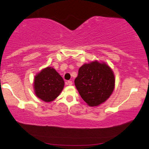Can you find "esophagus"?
<instances>
[{"label": "esophagus", "mask_w": 149, "mask_h": 149, "mask_svg": "<svg viewBox=\"0 0 149 149\" xmlns=\"http://www.w3.org/2000/svg\"><path fill=\"white\" fill-rule=\"evenodd\" d=\"M66 84L68 85H72V81H68L66 82Z\"/></svg>", "instance_id": "1"}]
</instances>
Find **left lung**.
Returning <instances> with one entry per match:
<instances>
[{
	"mask_svg": "<svg viewBox=\"0 0 149 149\" xmlns=\"http://www.w3.org/2000/svg\"><path fill=\"white\" fill-rule=\"evenodd\" d=\"M115 81L111 68L104 63L95 61L80 67L74 83L83 100L90 107H96L110 97Z\"/></svg>",
	"mask_w": 149,
	"mask_h": 149,
	"instance_id": "1",
	"label": "left lung"
}]
</instances>
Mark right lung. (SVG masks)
Masks as SVG:
<instances>
[{
  "label": "right lung",
  "instance_id": "right-lung-1",
  "mask_svg": "<svg viewBox=\"0 0 149 149\" xmlns=\"http://www.w3.org/2000/svg\"><path fill=\"white\" fill-rule=\"evenodd\" d=\"M64 86V79L52 67L43 69L34 78V87L36 96L47 102L56 99Z\"/></svg>",
  "mask_w": 149,
  "mask_h": 149
}]
</instances>
